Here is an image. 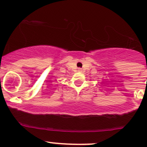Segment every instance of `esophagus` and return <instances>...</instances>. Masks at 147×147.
<instances>
[{
    "label": "esophagus",
    "mask_w": 147,
    "mask_h": 147,
    "mask_svg": "<svg viewBox=\"0 0 147 147\" xmlns=\"http://www.w3.org/2000/svg\"><path fill=\"white\" fill-rule=\"evenodd\" d=\"M79 70H81V68H79Z\"/></svg>",
    "instance_id": "34e87169"
}]
</instances>
